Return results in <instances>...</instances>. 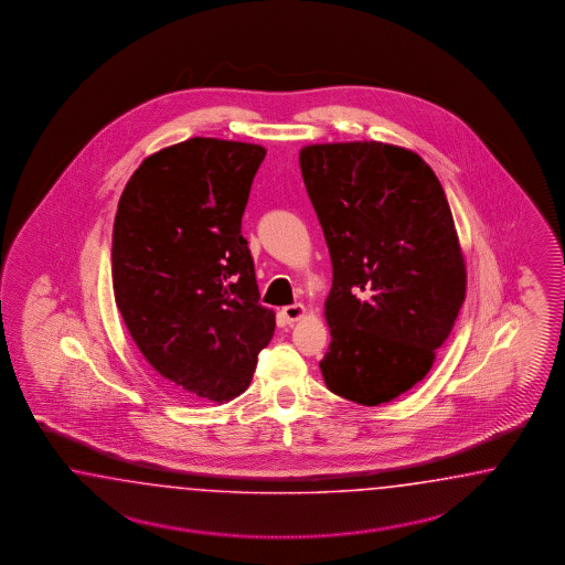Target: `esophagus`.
Listing matches in <instances>:
<instances>
[{
    "label": "esophagus",
    "instance_id": "obj_1",
    "mask_svg": "<svg viewBox=\"0 0 565 565\" xmlns=\"http://www.w3.org/2000/svg\"><path fill=\"white\" fill-rule=\"evenodd\" d=\"M307 312L305 305H290V307L281 308V317L286 323H296L298 319H302Z\"/></svg>",
    "mask_w": 565,
    "mask_h": 565
}]
</instances>
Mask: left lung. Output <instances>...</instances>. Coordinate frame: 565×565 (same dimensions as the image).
Listing matches in <instances>:
<instances>
[{
    "label": "left lung",
    "instance_id": "obj_1",
    "mask_svg": "<svg viewBox=\"0 0 565 565\" xmlns=\"http://www.w3.org/2000/svg\"><path fill=\"white\" fill-rule=\"evenodd\" d=\"M300 170L333 265L327 387L392 402L430 371L466 298L444 186L418 154L376 140L308 145Z\"/></svg>",
    "mask_w": 565,
    "mask_h": 565
}]
</instances>
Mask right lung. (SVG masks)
Here are the masks:
<instances>
[{"mask_svg":"<svg viewBox=\"0 0 565 565\" xmlns=\"http://www.w3.org/2000/svg\"><path fill=\"white\" fill-rule=\"evenodd\" d=\"M260 145L194 137L149 154L121 192L111 239L116 305L175 394L230 402L271 342L242 236Z\"/></svg>","mask_w":565,"mask_h":565,"instance_id":"right-lung-1","label":"right lung"}]
</instances>
